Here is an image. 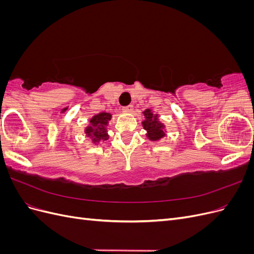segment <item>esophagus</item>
Segmentation results:
<instances>
[{"instance_id": "obj_1", "label": "esophagus", "mask_w": 254, "mask_h": 254, "mask_svg": "<svg viewBox=\"0 0 254 254\" xmlns=\"http://www.w3.org/2000/svg\"><path fill=\"white\" fill-rule=\"evenodd\" d=\"M122 110L124 111V112L129 113V112H131V111L133 110V106H132V105H128V106H126V107H123Z\"/></svg>"}]
</instances>
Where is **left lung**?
I'll list each match as a JSON object with an SVG mask.
<instances>
[{
	"instance_id": "obj_1",
	"label": "left lung",
	"mask_w": 254,
	"mask_h": 254,
	"mask_svg": "<svg viewBox=\"0 0 254 254\" xmlns=\"http://www.w3.org/2000/svg\"><path fill=\"white\" fill-rule=\"evenodd\" d=\"M144 115L146 120L143 121L144 129L148 131V137L152 141H157L164 136L163 125L158 121L157 115H153L150 110H145Z\"/></svg>"
}]
</instances>
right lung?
<instances>
[{"instance_id":"right-lung-1","label":"right lung","mask_w":254,"mask_h":254,"mask_svg":"<svg viewBox=\"0 0 254 254\" xmlns=\"http://www.w3.org/2000/svg\"><path fill=\"white\" fill-rule=\"evenodd\" d=\"M111 120V115L109 113H99L93 117L90 121L91 126L86 130L88 135H93L94 141H106L108 139V134L106 133V125L108 124V121Z\"/></svg>"}]
</instances>
